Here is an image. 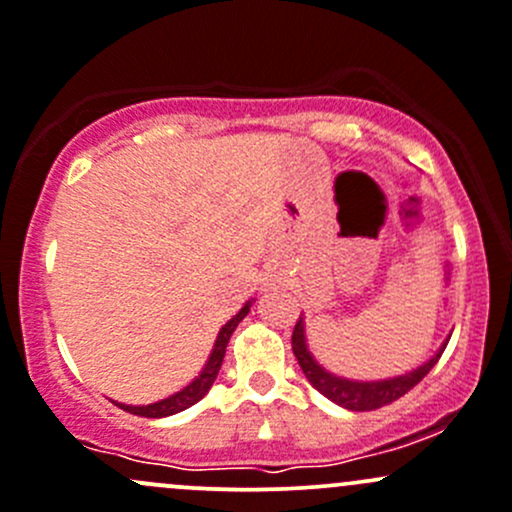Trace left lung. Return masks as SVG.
<instances>
[{
    "label": "left lung",
    "mask_w": 512,
    "mask_h": 512,
    "mask_svg": "<svg viewBox=\"0 0 512 512\" xmlns=\"http://www.w3.org/2000/svg\"><path fill=\"white\" fill-rule=\"evenodd\" d=\"M449 343V341H446ZM444 346L439 348V353L434 355L429 363H424L422 368L412 370V373L400 375V378L392 380H378V383H355V380H346V378H336V375L326 373L319 363L314 360V355L309 353L306 348V338H304V319L299 316V321L294 324V333H292V351L297 355L301 370H304L306 380L321 392V395L328 397L336 405L346 407V410L353 412H370V410H380V407L392 405L395 400H400L402 395L412 390L429 370L437 365V360L444 353Z\"/></svg>",
    "instance_id": "1"
}]
</instances>
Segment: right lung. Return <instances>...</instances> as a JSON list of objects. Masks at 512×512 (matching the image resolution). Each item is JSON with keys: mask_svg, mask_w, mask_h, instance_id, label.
Returning <instances> with one entry per match:
<instances>
[{"mask_svg": "<svg viewBox=\"0 0 512 512\" xmlns=\"http://www.w3.org/2000/svg\"><path fill=\"white\" fill-rule=\"evenodd\" d=\"M247 311H250V301H247V304L242 306L238 314H235L233 319L228 321V324L220 328L218 341H215L213 353H211V358H208L206 368H203L201 375H198V378L193 380L191 385H186L184 390L176 392V395H171V397H166V400L154 402V405L132 407V405H120V402H115V405L120 407V410H125V412L139 414V417H152V419H157V417H169V414L184 412V410H188V407H191V405H196L198 400H203V397H206V392L211 390V385L215 383V378H218V370H220V365H223L225 348H228L230 336H233V331H235V328H238L240 321L245 319Z\"/></svg>", "mask_w": 512, "mask_h": 512, "instance_id": "right-lung-1", "label": "right lung"}]
</instances>
